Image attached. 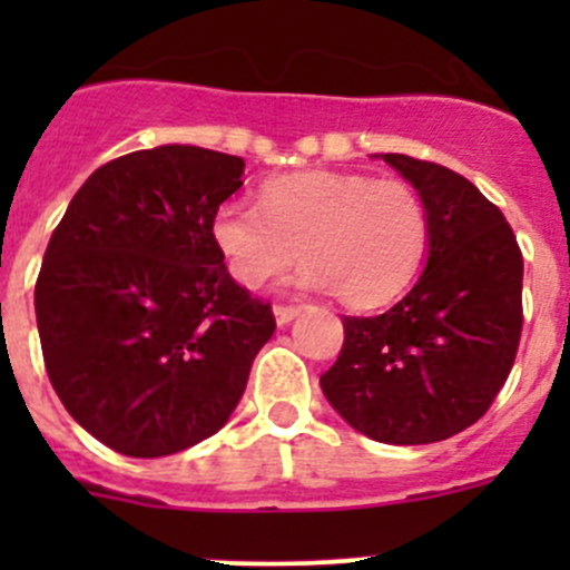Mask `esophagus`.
Here are the masks:
<instances>
[{
    "label": "esophagus",
    "instance_id": "esophagus-1",
    "mask_svg": "<svg viewBox=\"0 0 570 570\" xmlns=\"http://www.w3.org/2000/svg\"><path fill=\"white\" fill-rule=\"evenodd\" d=\"M296 314H299V308H294V305H276L274 308L276 325H288V322L296 320Z\"/></svg>",
    "mask_w": 570,
    "mask_h": 570
}]
</instances>
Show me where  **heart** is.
Returning a JSON list of instances; mask_svg holds the SVG:
<instances>
[{"instance_id":"1","label":"heart","mask_w":570,"mask_h":570,"mask_svg":"<svg viewBox=\"0 0 570 570\" xmlns=\"http://www.w3.org/2000/svg\"><path fill=\"white\" fill-rule=\"evenodd\" d=\"M428 236L425 203L411 185L331 170L271 179L259 205L228 199L210 223V239L236 285L262 288L299 250L305 265L294 285L331 288L351 308L396 299L425 259Z\"/></svg>"}]
</instances>
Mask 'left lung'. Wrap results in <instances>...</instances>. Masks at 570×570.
<instances>
[{
    "label": "left lung",
    "instance_id": "1",
    "mask_svg": "<svg viewBox=\"0 0 570 570\" xmlns=\"http://www.w3.org/2000/svg\"><path fill=\"white\" fill-rule=\"evenodd\" d=\"M425 203L428 259L380 316H345L340 360L320 376L347 425L387 445L460 434L491 407L522 331V254L497 205L465 176L382 154Z\"/></svg>",
    "mask_w": 570,
    "mask_h": 570
}]
</instances>
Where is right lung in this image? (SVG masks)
I'll return each mask as SVG.
<instances>
[{
  "label": "right lung",
  "instance_id": "right-lung-1",
  "mask_svg": "<svg viewBox=\"0 0 570 570\" xmlns=\"http://www.w3.org/2000/svg\"><path fill=\"white\" fill-rule=\"evenodd\" d=\"M242 174V156L196 145L134 150L85 179L50 236L33 291L50 385L119 454L154 460L216 434L274 336L271 305L210 239Z\"/></svg>",
  "mask_w": 570,
  "mask_h": 570
}]
</instances>
